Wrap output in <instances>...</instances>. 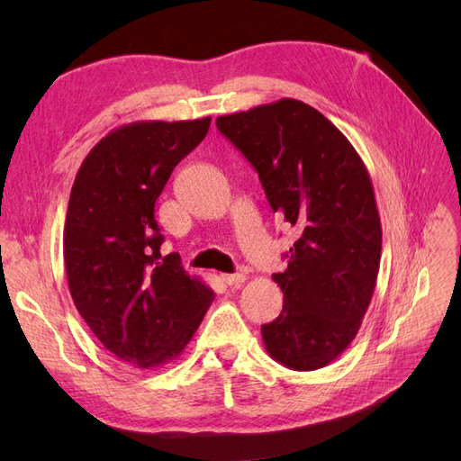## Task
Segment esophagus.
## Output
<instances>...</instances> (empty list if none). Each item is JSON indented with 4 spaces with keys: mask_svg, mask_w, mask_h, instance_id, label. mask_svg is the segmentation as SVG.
<instances>
[{
    "mask_svg": "<svg viewBox=\"0 0 461 461\" xmlns=\"http://www.w3.org/2000/svg\"><path fill=\"white\" fill-rule=\"evenodd\" d=\"M221 281L229 285V286H236V285H240V283L246 281V275L244 273H232V275L225 273V275H221Z\"/></svg>",
    "mask_w": 461,
    "mask_h": 461,
    "instance_id": "1",
    "label": "esophagus"
}]
</instances>
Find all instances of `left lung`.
<instances>
[{
	"instance_id": "obj_1",
	"label": "left lung",
	"mask_w": 461,
	"mask_h": 461,
	"mask_svg": "<svg viewBox=\"0 0 461 461\" xmlns=\"http://www.w3.org/2000/svg\"><path fill=\"white\" fill-rule=\"evenodd\" d=\"M217 129L300 232L286 271L273 275L285 303L261 325L265 350L294 371L325 367L356 339L379 275L383 230L367 167L327 117L292 97L217 117Z\"/></svg>"
}]
</instances>
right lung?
Segmentation results:
<instances>
[{"label": "right lung", "instance_id": "add662e5", "mask_svg": "<svg viewBox=\"0 0 461 461\" xmlns=\"http://www.w3.org/2000/svg\"><path fill=\"white\" fill-rule=\"evenodd\" d=\"M212 117L136 121L82 161L68 198L63 258L78 313L111 354L159 367L185 352L215 294L178 254L161 256L156 200Z\"/></svg>", "mask_w": 461, "mask_h": 461}]
</instances>
